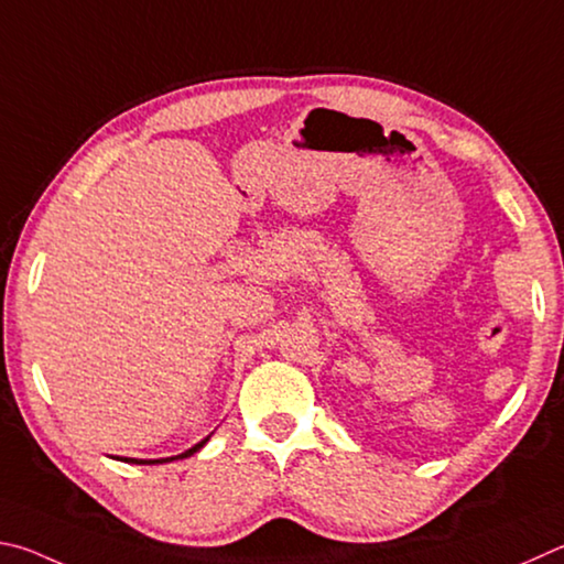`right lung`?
<instances>
[{
	"mask_svg": "<svg viewBox=\"0 0 564 564\" xmlns=\"http://www.w3.org/2000/svg\"><path fill=\"white\" fill-rule=\"evenodd\" d=\"M205 443H207V438H205V441H200V443H197V446H193L191 451H185V453H181V456H175V458H187V456H193V453H195L197 448H203V446H205ZM175 458H165V460H175ZM131 463H163V460H135V458H131Z\"/></svg>",
	"mask_w": 564,
	"mask_h": 564,
	"instance_id": "1",
	"label": "right lung"
}]
</instances>
